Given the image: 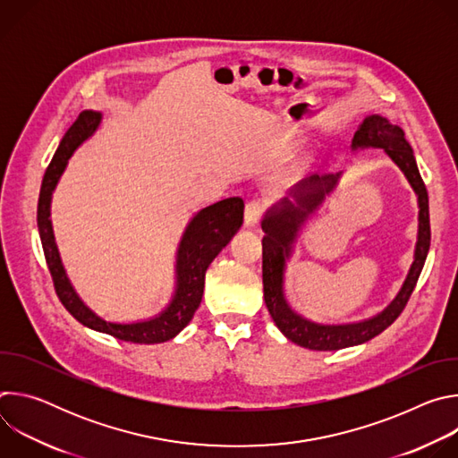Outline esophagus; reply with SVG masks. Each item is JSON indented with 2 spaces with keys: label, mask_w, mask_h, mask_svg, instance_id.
<instances>
[{
  "label": "esophagus",
  "mask_w": 458,
  "mask_h": 458,
  "mask_svg": "<svg viewBox=\"0 0 458 458\" xmlns=\"http://www.w3.org/2000/svg\"><path fill=\"white\" fill-rule=\"evenodd\" d=\"M263 210H265L263 201L253 199V201L246 203V207H244V225L246 226H255L259 223L260 216H263Z\"/></svg>",
  "instance_id": "34e87169"
}]
</instances>
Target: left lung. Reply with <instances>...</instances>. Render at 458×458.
I'll list each match as a JSON object with an SVG mask.
<instances>
[{
	"instance_id": "left-lung-1",
	"label": "left lung",
	"mask_w": 458,
	"mask_h": 458,
	"mask_svg": "<svg viewBox=\"0 0 458 458\" xmlns=\"http://www.w3.org/2000/svg\"><path fill=\"white\" fill-rule=\"evenodd\" d=\"M364 148H382L384 154L394 161L408 182L411 184L417 205H419V232L417 244L413 253V263L399 290L397 297L391 301L377 315L346 324H322L310 320L297 313L284 295V274L286 263L293 253L297 237L304 223L318 210L324 203L326 195H330L339 181L343 172L328 175H311L299 184H295L286 198L272 205L260 228L265 232L263 237V286H265V302L281 334L292 343L315 350V352H335L350 346H359L369 339L382 334L389 324L403 313L404 306L413 293V288L422 272L424 260L429 250V205H428V190L420 177L413 148L404 138L403 128L399 124H391L386 117L378 114L366 115L359 124L357 132L352 140V152Z\"/></svg>"
}]
</instances>
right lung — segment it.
<instances>
[{
  "instance_id": "obj_1",
  "label": "right lung",
  "mask_w": 458,
  "mask_h": 458,
  "mask_svg": "<svg viewBox=\"0 0 458 458\" xmlns=\"http://www.w3.org/2000/svg\"><path fill=\"white\" fill-rule=\"evenodd\" d=\"M103 119L101 112L85 110L63 136L41 182L38 203V230L55 293L63 306L87 328L112 335L124 343L159 344L174 339L191 320L199 308L205 290V274L219 251L230 242L242 225L244 203L241 198H228L195 214L179 241L175 253V286L168 304L154 317L136 322H112L90 310L72 286L61 263L55 244L50 203L52 193L74 152L90 140Z\"/></svg>"
}]
</instances>
